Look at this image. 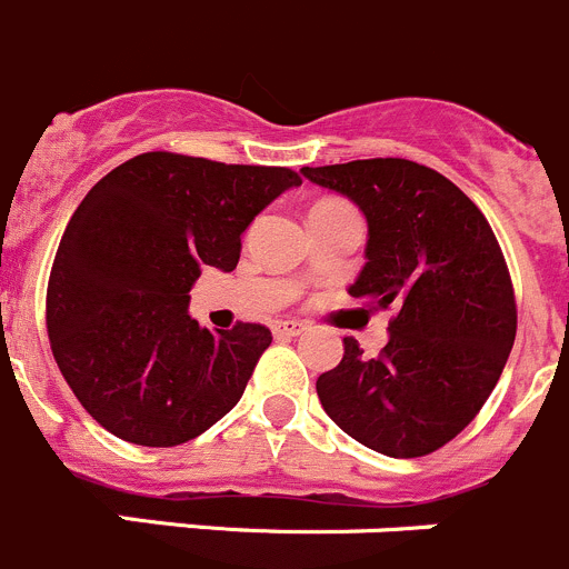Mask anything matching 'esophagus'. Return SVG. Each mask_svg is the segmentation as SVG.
Wrapping results in <instances>:
<instances>
[{
  "label": "esophagus",
  "mask_w": 569,
  "mask_h": 569,
  "mask_svg": "<svg viewBox=\"0 0 569 569\" xmlns=\"http://www.w3.org/2000/svg\"><path fill=\"white\" fill-rule=\"evenodd\" d=\"M309 329V322L303 320H278L274 322V335L278 337H300Z\"/></svg>",
  "instance_id": "esophagus-1"
}]
</instances>
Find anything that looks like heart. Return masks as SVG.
<instances>
[{
  "label": "heart",
  "mask_w": 569,
  "mask_h": 569,
  "mask_svg": "<svg viewBox=\"0 0 569 569\" xmlns=\"http://www.w3.org/2000/svg\"><path fill=\"white\" fill-rule=\"evenodd\" d=\"M322 203H335V201H322Z\"/></svg>",
  "instance_id": "1"
}]
</instances>
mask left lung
I'll list each match as a JSON object with an SVG mask.
<instances>
[{"mask_svg":"<svg viewBox=\"0 0 569 569\" xmlns=\"http://www.w3.org/2000/svg\"><path fill=\"white\" fill-rule=\"evenodd\" d=\"M303 176L362 209L368 263L348 295L393 309L388 346L366 357L346 337L317 397L377 453H433L482 411L513 348L516 295L499 240L457 183L408 158L303 167Z\"/></svg>","mask_w":569,"mask_h":569,"instance_id":"obj_1","label":"left lung"}]
</instances>
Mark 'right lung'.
I'll return each instance as SVG.
<instances>
[{"instance_id": "add662e5", "label": "right lung", "mask_w": 569, "mask_h": 569, "mask_svg": "<svg viewBox=\"0 0 569 569\" xmlns=\"http://www.w3.org/2000/svg\"><path fill=\"white\" fill-rule=\"evenodd\" d=\"M303 178L289 167L141 152L84 196L56 249L48 337L84 411L124 442L172 448L238 406L272 331L201 329L189 289L232 272L240 232Z\"/></svg>"}]
</instances>
